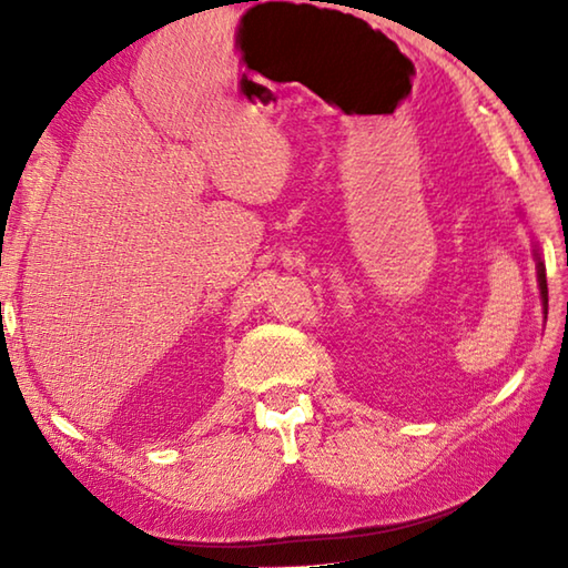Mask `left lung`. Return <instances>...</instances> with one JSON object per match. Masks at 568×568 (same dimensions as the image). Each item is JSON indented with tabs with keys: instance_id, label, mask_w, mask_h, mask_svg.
I'll return each mask as SVG.
<instances>
[{
	"instance_id": "obj_1",
	"label": "left lung",
	"mask_w": 568,
	"mask_h": 568,
	"mask_svg": "<svg viewBox=\"0 0 568 568\" xmlns=\"http://www.w3.org/2000/svg\"><path fill=\"white\" fill-rule=\"evenodd\" d=\"M534 255H536V277H538V291H541V305H544V318H546V311H549V287H546V267L541 261V253H538V247L534 245Z\"/></svg>"
}]
</instances>
